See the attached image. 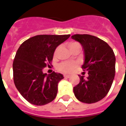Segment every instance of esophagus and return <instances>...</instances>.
Wrapping results in <instances>:
<instances>
[{"label": "esophagus", "mask_w": 126, "mask_h": 126, "mask_svg": "<svg viewBox=\"0 0 126 126\" xmlns=\"http://www.w3.org/2000/svg\"><path fill=\"white\" fill-rule=\"evenodd\" d=\"M64 77H65V78H69V77H70V75H64Z\"/></svg>", "instance_id": "obj_1"}]
</instances>
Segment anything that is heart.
Wrapping results in <instances>:
<instances>
[{"label": "heart", "mask_w": 126, "mask_h": 126, "mask_svg": "<svg viewBox=\"0 0 126 126\" xmlns=\"http://www.w3.org/2000/svg\"><path fill=\"white\" fill-rule=\"evenodd\" d=\"M79 45L78 43L76 42H73L69 44V49H71V47L76 46ZM59 50V47H57L56 49L54 51V56H56ZM77 67V63H73V62H63V63H60L58 66V69L59 71H61L62 73H71L73 72L74 69Z\"/></svg>", "instance_id": "obj_1"}]
</instances>
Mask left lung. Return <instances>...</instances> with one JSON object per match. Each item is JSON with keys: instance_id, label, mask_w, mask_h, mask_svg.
<instances>
[{"instance_id": "obj_1", "label": "left lung", "mask_w": 126, "mask_h": 126, "mask_svg": "<svg viewBox=\"0 0 126 126\" xmlns=\"http://www.w3.org/2000/svg\"><path fill=\"white\" fill-rule=\"evenodd\" d=\"M71 38L80 44L84 55L82 68L88 72L73 88L75 97L85 103L103 99L111 88L115 75L116 58L113 50L101 39L90 34H75Z\"/></svg>"}]
</instances>
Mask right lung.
I'll list each match as a JSON object with an SVG mask.
<instances>
[{
    "instance_id": "right-lung-1",
    "label": "right lung",
    "mask_w": 126,
    "mask_h": 126,
    "mask_svg": "<svg viewBox=\"0 0 126 126\" xmlns=\"http://www.w3.org/2000/svg\"><path fill=\"white\" fill-rule=\"evenodd\" d=\"M71 36L37 35L23 42L13 62L15 86L30 103L44 105L51 102L57 94V85L64 78L61 73L47 75L42 69L53 59L56 47Z\"/></svg>"
}]
</instances>
